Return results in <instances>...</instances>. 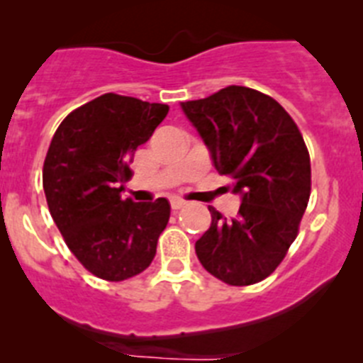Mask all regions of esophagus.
<instances>
[{
    "mask_svg": "<svg viewBox=\"0 0 363 363\" xmlns=\"http://www.w3.org/2000/svg\"><path fill=\"white\" fill-rule=\"evenodd\" d=\"M184 205H185V201L182 200V198H171V207H172V209H174V211L182 209Z\"/></svg>",
    "mask_w": 363,
    "mask_h": 363,
    "instance_id": "esophagus-1",
    "label": "esophagus"
}]
</instances>
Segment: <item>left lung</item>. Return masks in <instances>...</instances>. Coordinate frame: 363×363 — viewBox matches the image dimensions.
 <instances>
[{
  "label": "left lung",
  "instance_id": "8db88e82",
  "mask_svg": "<svg viewBox=\"0 0 363 363\" xmlns=\"http://www.w3.org/2000/svg\"><path fill=\"white\" fill-rule=\"evenodd\" d=\"M220 174L242 196L238 216L214 207L196 242L205 271L229 285L265 280L296 240L311 194V160L293 118L271 96L229 85L182 104Z\"/></svg>",
  "mask_w": 363,
  "mask_h": 363
}]
</instances>
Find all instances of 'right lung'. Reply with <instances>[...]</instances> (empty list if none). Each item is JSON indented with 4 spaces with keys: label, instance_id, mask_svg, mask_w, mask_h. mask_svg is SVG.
<instances>
[{
    "label": "right lung",
    "instance_id": "add662e5",
    "mask_svg": "<svg viewBox=\"0 0 363 363\" xmlns=\"http://www.w3.org/2000/svg\"><path fill=\"white\" fill-rule=\"evenodd\" d=\"M167 112L169 105L108 92L70 112L52 136L43 163L50 216L70 252L101 280L145 271L171 216L165 198H121L134 150Z\"/></svg>",
    "mask_w": 363,
    "mask_h": 363
}]
</instances>
